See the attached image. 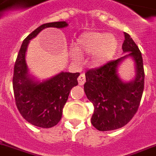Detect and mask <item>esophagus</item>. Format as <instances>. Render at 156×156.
<instances>
[{"label": "esophagus", "instance_id": "obj_1", "mask_svg": "<svg viewBox=\"0 0 156 156\" xmlns=\"http://www.w3.org/2000/svg\"><path fill=\"white\" fill-rule=\"evenodd\" d=\"M78 84H79L80 86L83 85V84L85 83V82H86V77H85V74H84V73H81L80 76L78 77Z\"/></svg>", "mask_w": 156, "mask_h": 156}]
</instances>
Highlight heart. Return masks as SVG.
Instances as JSON below:
<instances>
[{"label": "heart", "mask_w": 156, "mask_h": 156, "mask_svg": "<svg viewBox=\"0 0 156 156\" xmlns=\"http://www.w3.org/2000/svg\"><path fill=\"white\" fill-rule=\"evenodd\" d=\"M119 46V42L114 35L105 32H88L79 36L73 43L75 53L73 57L78 59V55H91L92 65L101 66L115 57Z\"/></svg>", "instance_id": "obj_1"}]
</instances>
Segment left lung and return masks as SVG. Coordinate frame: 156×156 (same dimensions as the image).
Wrapping results in <instances>:
<instances>
[{"instance_id":"obj_1","label":"left lung","mask_w":156,"mask_h":156,"mask_svg":"<svg viewBox=\"0 0 156 156\" xmlns=\"http://www.w3.org/2000/svg\"><path fill=\"white\" fill-rule=\"evenodd\" d=\"M124 37L123 56L85 73L84 91L94 105L91 122L99 131L115 130L126 125L136 114L144 90L141 53L130 35L124 33ZM128 58L134 63L135 76L132 80L124 81L117 70Z\"/></svg>"}]
</instances>
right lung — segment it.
Instances as JSON below:
<instances>
[{
    "label": "right lung",
    "mask_w": 156,
    "mask_h": 156,
    "mask_svg": "<svg viewBox=\"0 0 156 156\" xmlns=\"http://www.w3.org/2000/svg\"><path fill=\"white\" fill-rule=\"evenodd\" d=\"M65 21L47 23L39 26L23 41L14 69L13 89L20 113L28 123L39 128H48L61 119L63 108L70 90L78 85L79 73L60 72L40 81L33 76L26 63V52L30 41L46 28H64Z\"/></svg>",
    "instance_id": "add662e5"
}]
</instances>
